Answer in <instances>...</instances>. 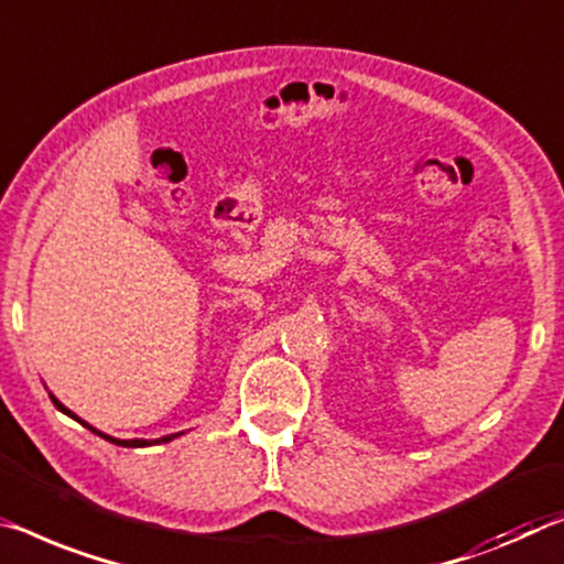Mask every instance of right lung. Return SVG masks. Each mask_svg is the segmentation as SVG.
Here are the masks:
<instances>
[{
	"instance_id": "1",
	"label": "right lung",
	"mask_w": 564,
	"mask_h": 564,
	"mask_svg": "<svg viewBox=\"0 0 564 564\" xmlns=\"http://www.w3.org/2000/svg\"><path fill=\"white\" fill-rule=\"evenodd\" d=\"M50 399H52V404H55V406L62 411V414H67L69 419H75V422H79V424H83L85 429H89V432H93V434L102 436V440L112 442V444H118V446H153V444H167V442H173L175 436H181V434H183V432H177V434H167V436H160V440H118V436L105 434V432H100V429H95L93 424H87L85 419H79V416L75 414V411H69L65 404H62V401H59L55 394H52V391H50Z\"/></svg>"
}]
</instances>
